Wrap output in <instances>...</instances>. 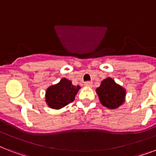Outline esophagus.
<instances>
[{
  "mask_svg": "<svg viewBox=\"0 0 156 156\" xmlns=\"http://www.w3.org/2000/svg\"><path fill=\"white\" fill-rule=\"evenodd\" d=\"M84 84H85V86H87V87H92V83H91V82H90V81L85 82V83H84Z\"/></svg>",
  "mask_w": 156,
  "mask_h": 156,
  "instance_id": "esophagus-1",
  "label": "esophagus"
}]
</instances>
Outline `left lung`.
I'll use <instances>...</instances> for the list:
<instances>
[{
    "label": "left lung",
    "mask_w": 156,
    "mask_h": 156,
    "mask_svg": "<svg viewBox=\"0 0 156 156\" xmlns=\"http://www.w3.org/2000/svg\"><path fill=\"white\" fill-rule=\"evenodd\" d=\"M96 92L100 103L108 108H116L125 100V90L110 78L102 81L101 85L96 89Z\"/></svg>",
    "instance_id": "left-lung-1"
}]
</instances>
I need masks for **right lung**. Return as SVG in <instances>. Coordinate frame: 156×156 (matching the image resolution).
Instances as JSON below:
<instances>
[{
  "label": "right lung",
  "instance_id": "add662e5",
  "mask_svg": "<svg viewBox=\"0 0 156 156\" xmlns=\"http://www.w3.org/2000/svg\"><path fill=\"white\" fill-rule=\"evenodd\" d=\"M79 89V86H73L71 81L62 78L60 83L48 88L46 102L52 108H61L73 102Z\"/></svg>",
  "mask_w": 156,
  "mask_h": 156
}]
</instances>
